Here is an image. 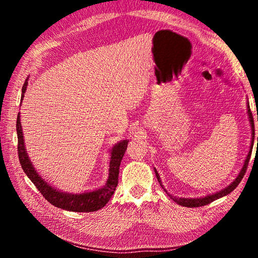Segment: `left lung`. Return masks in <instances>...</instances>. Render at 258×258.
I'll return each instance as SVG.
<instances>
[{
	"label": "left lung",
	"mask_w": 258,
	"mask_h": 258,
	"mask_svg": "<svg viewBox=\"0 0 258 258\" xmlns=\"http://www.w3.org/2000/svg\"><path fill=\"white\" fill-rule=\"evenodd\" d=\"M248 115H249V120H250V125H251V132H252V134H251V147H250V151H249V154H248L246 160H244L243 167H242V169H241V172L239 173L238 177L235 178V180H234L232 183H231V184H230L228 187H225V189H223L222 191L217 192V194H214V195H212V196H207V197H205V198H199V199H186V198H176V197H174V196H171V195H169L168 192L166 191V189H164V186H163V184H161V182H160L159 174L157 173V171L155 169V171H156L157 180H158V182H159V184L161 185V187H163V189H164L166 192H167V195L169 196V198L173 199L174 202H176L178 205H181V206H184V207H200V206H206V205L211 204L212 202H214V200H216V199H218V198H222V197H224V196L229 195L230 192H232V191L235 189V187H237V185H239L240 181L242 180V177L244 176V174H246L247 167H248V163H249L250 155H251L252 143H254V139H255L254 118H252V113H251V111H250L249 104H248ZM257 120H258V119H257ZM257 142H258V137H257Z\"/></svg>",
	"instance_id": "obj_1"
}]
</instances>
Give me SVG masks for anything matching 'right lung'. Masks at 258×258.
Here are the masks:
<instances>
[{
  "label": "right lung",
  "instance_id": "obj_1",
  "mask_svg": "<svg viewBox=\"0 0 258 258\" xmlns=\"http://www.w3.org/2000/svg\"><path fill=\"white\" fill-rule=\"evenodd\" d=\"M28 82L25 81L23 86V94H21V101L24 99V93L27 89ZM17 135H18V157L19 161L23 167L26 175L29 177V180L34 183V185L37 187V190L41 192L47 202L58 208L66 209L72 212H97L99 209L106 206V204L111 198L113 192L116 190V186L118 184V174L120 161L123 159L126 149H127V140H124L112 148L110 166H109V177L106 185L101 189L95 190L92 192H86L82 195H68L64 192L56 191L53 187L50 186L47 183L42 180V177L38 175L35 171L32 163L28 159V156L26 154L24 137L21 132V123L20 116L18 113L17 117Z\"/></svg>",
  "mask_w": 258,
  "mask_h": 258
}]
</instances>
